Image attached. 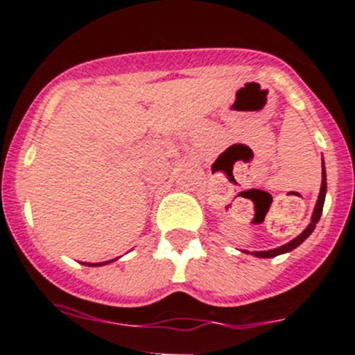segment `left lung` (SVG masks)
Listing matches in <instances>:
<instances>
[{
  "mask_svg": "<svg viewBox=\"0 0 355 355\" xmlns=\"http://www.w3.org/2000/svg\"><path fill=\"white\" fill-rule=\"evenodd\" d=\"M326 191H327V182H326V168H324V159H322V184H320V193H319V198H317V203H315V208H313V214H312V220H310V224L306 226V230L303 231L301 234H297L294 240H291L289 243L282 245V247H277V248H271V250H259V252H252V256L256 257H264V259H268V257H275V256H280V254H286V252H291V250H294L296 247H300L301 243H303L304 240H306L310 234L313 233V230H315V224L319 223L320 215H322V208H324V200H326ZM248 254V252H247Z\"/></svg>",
  "mask_w": 355,
  "mask_h": 355,
  "instance_id": "left-lung-1",
  "label": "left lung"
}]
</instances>
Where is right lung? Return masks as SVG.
Here are the masks:
<instances>
[{"label": "right lung", "mask_w": 355, "mask_h": 355, "mask_svg": "<svg viewBox=\"0 0 355 355\" xmlns=\"http://www.w3.org/2000/svg\"><path fill=\"white\" fill-rule=\"evenodd\" d=\"M112 261H115V259H112ZM112 261H105V263H84V264L85 266H105V264L112 263Z\"/></svg>", "instance_id": "add662e5"}]
</instances>
